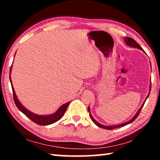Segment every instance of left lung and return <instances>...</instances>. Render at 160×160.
<instances>
[{"label": "left lung", "instance_id": "1", "mask_svg": "<svg viewBox=\"0 0 160 160\" xmlns=\"http://www.w3.org/2000/svg\"><path fill=\"white\" fill-rule=\"evenodd\" d=\"M124 42H125V43L126 44L128 45V46H129V47H134V48H139V49H140V50H142L143 51V49L142 48V47H140V46L138 44V43L135 41V40L133 39H132V38H131V37H126L125 39H124ZM150 90H151V86H150ZM149 96V95H148ZM148 96L147 97V98L148 97ZM143 105H144V104H142V106L141 107V108H140V109H139V111L138 112H137V113L136 114H135V116H134L133 118H132L131 121H129L128 122H126V123H123V124H121V125H117V126H104V125H102V124H100L99 123H98L97 122V121L95 120V119L94 118H93V117H92V116L91 115V113H90V108L88 107V112H89V114H90V118H91V120L93 121V122L94 123V124H96V125L98 126V127H100V128H104V129H107V130H113V129H114V128H121V127H123V126H126L127 124H129V123H132V121H135V119L138 116V115H139V113H140V111H141V109H142V108L143 107Z\"/></svg>", "mask_w": 160, "mask_h": 160}]
</instances>
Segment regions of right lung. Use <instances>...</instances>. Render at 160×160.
<instances>
[{"label":"right lung","instance_id":"1","mask_svg":"<svg viewBox=\"0 0 160 160\" xmlns=\"http://www.w3.org/2000/svg\"><path fill=\"white\" fill-rule=\"evenodd\" d=\"M10 82H11L12 94H13V99H14V102H15L16 107L18 108V109L20 110V112H22L26 116H28V117L30 119L31 121H33V122H34L35 123L38 124V125H40V126L50 125V124H52L53 123L56 122V121H58V120H60V119L62 118V116H63L65 112L66 111L68 106L70 104V102H68V103H66V104H63L58 109L57 112L53 113V114H51V115L40 116V115L35 114V113H32L31 112H29V111L25 109V108L20 104V102H19V100L18 99L17 96L15 95V90H14V88H13V87H12L11 78H10Z\"/></svg>","mask_w":160,"mask_h":160}]
</instances>
